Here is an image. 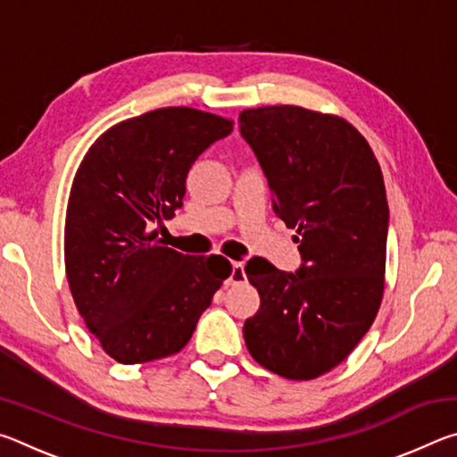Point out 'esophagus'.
Masks as SVG:
<instances>
[{"mask_svg": "<svg viewBox=\"0 0 457 457\" xmlns=\"http://www.w3.org/2000/svg\"><path fill=\"white\" fill-rule=\"evenodd\" d=\"M245 280V272H244V264L242 262H234L231 264V272L228 278V284H242Z\"/></svg>", "mask_w": 457, "mask_h": 457, "instance_id": "34e87169", "label": "esophagus"}]
</instances>
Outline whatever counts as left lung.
I'll return each instance as SVG.
<instances>
[{"instance_id":"8db88e82","label":"left lung","mask_w":457,"mask_h":457,"mask_svg":"<svg viewBox=\"0 0 457 457\" xmlns=\"http://www.w3.org/2000/svg\"><path fill=\"white\" fill-rule=\"evenodd\" d=\"M239 135L266 175L274 213L298 229L303 258L296 272L247 260L260 311L244 324L245 346L272 373L308 381L349 357L381 304L389 231L383 173L365 137L330 114L250 108L239 114Z\"/></svg>"}]
</instances>
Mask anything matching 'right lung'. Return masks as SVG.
Segmentation results:
<instances>
[{"mask_svg": "<svg viewBox=\"0 0 457 457\" xmlns=\"http://www.w3.org/2000/svg\"><path fill=\"white\" fill-rule=\"evenodd\" d=\"M231 130L195 108H159L108 129L76 171L66 278L88 330L122 365L179 353L231 272L221 256H183L159 237L191 165Z\"/></svg>", "mask_w": 457, "mask_h": 457, "instance_id": "right-lung-1", "label": "right lung"}]
</instances>
